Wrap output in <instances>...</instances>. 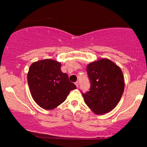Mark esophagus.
Here are the masks:
<instances>
[{"label": "esophagus", "mask_w": 147, "mask_h": 147, "mask_svg": "<svg viewBox=\"0 0 147 147\" xmlns=\"http://www.w3.org/2000/svg\"><path fill=\"white\" fill-rule=\"evenodd\" d=\"M75 85H76V86H77V88H78V87H79V82H75Z\"/></svg>", "instance_id": "esophagus-1"}]
</instances>
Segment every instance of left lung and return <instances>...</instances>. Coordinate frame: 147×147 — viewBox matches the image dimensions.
<instances>
[{"label": "left lung", "instance_id": "left-lung-1", "mask_svg": "<svg viewBox=\"0 0 147 147\" xmlns=\"http://www.w3.org/2000/svg\"><path fill=\"white\" fill-rule=\"evenodd\" d=\"M90 90L82 92L85 103L96 114H104L117 106L124 92L121 69L109 59H103L87 66Z\"/></svg>", "mask_w": 147, "mask_h": 147}]
</instances>
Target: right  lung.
Wrapping results in <instances>:
<instances>
[{
    "label": "right lung",
    "instance_id": "add662e5",
    "mask_svg": "<svg viewBox=\"0 0 147 147\" xmlns=\"http://www.w3.org/2000/svg\"><path fill=\"white\" fill-rule=\"evenodd\" d=\"M61 63L52 59L33 63L28 82L34 100L38 106L52 110L63 103L70 91L77 88L68 75L61 70Z\"/></svg>",
    "mask_w": 147,
    "mask_h": 147
}]
</instances>
